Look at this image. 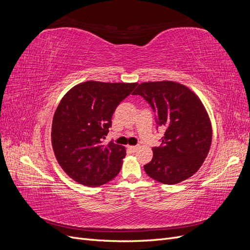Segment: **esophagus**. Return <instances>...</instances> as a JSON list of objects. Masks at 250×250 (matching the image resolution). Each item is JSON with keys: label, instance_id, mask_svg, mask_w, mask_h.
Returning <instances> with one entry per match:
<instances>
[{"label": "esophagus", "instance_id": "34e87169", "mask_svg": "<svg viewBox=\"0 0 250 250\" xmlns=\"http://www.w3.org/2000/svg\"><path fill=\"white\" fill-rule=\"evenodd\" d=\"M128 149H129L131 152H135V151L139 149V147L138 146H129V147H128Z\"/></svg>", "mask_w": 250, "mask_h": 250}]
</instances>
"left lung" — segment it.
I'll use <instances>...</instances> for the list:
<instances>
[{
	"mask_svg": "<svg viewBox=\"0 0 250 250\" xmlns=\"http://www.w3.org/2000/svg\"><path fill=\"white\" fill-rule=\"evenodd\" d=\"M140 95L155 112L156 128H165L152 161L144 166L148 176L166 185L184 181L198 171L209 151L211 126L203 104L191 89L177 82H143Z\"/></svg>",
	"mask_w": 250,
	"mask_h": 250,
	"instance_id": "left-lung-1",
	"label": "left lung"
}]
</instances>
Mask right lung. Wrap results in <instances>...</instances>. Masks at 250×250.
Instances as JSON below:
<instances>
[{
  "label": "right lung",
  "mask_w": 250,
  "mask_h": 250,
  "mask_svg": "<svg viewBox=\"0 0 250 250\" xmlns=\"http://www.w3.org/2000/svg\"><path fill=\"white\" fill-rule=\"evenodd\" d=\"M138 83L86 81L74 86L53 117L51 140L56 160L77 183L99 187L115 178L126 155L123 146L103 140L118 105Z\"/></svg>",
  "instance_id": "add662e5"
}]
</instances>
